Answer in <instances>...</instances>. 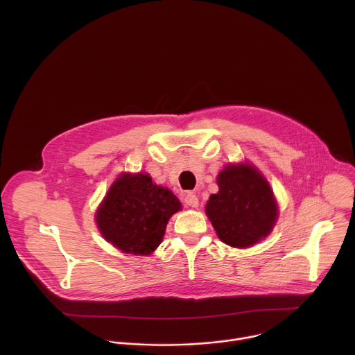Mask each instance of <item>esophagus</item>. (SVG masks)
Instances as JSON below:
<instances>
[{
  "mask_svg": "<svg viewBox=\"0 0 355 355\" xmlns=\"http://www.w3.org/2000/svg\"><path fill=\"white\" fill-rule=\"evenodd\" d=\"M185 204H187L188 207H191V208H198L199 199H198V196H196L195 192H188V193L185 195Z\"/></svg>",
  "mask_w": 355,
  "mask_h": 355,
  "instance_id": "obj_1",
  "label": "esophagus"
}]
</instances>
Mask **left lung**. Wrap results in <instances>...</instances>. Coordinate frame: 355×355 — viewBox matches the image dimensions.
Wrapping results in <instances>:
<instances>
[{
	"label": "left lung",
	"mask_w": 355,
	"mask_h": 355,
	"mask_svg": "<svg viewBox=\"0 0 355 355\" xmlns=\"http://www.w3.org/2000/svg\"><path fill=\"white\" fill-rule=\"evenodd\" d=\"M218 187L205 211L223 243L247 248L272 232L278 205L268 181L254 166L227 164L218 175Z\"/></svg>",
	"instance_id": "1"
}]
</instances>
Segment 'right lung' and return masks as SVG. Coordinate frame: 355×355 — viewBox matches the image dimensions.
<instances>
[{"instance_id": "obj_1", "label": "right lung", "mask_w": 355, "mask_h": 355, "mask_svg": "<svg viewBox=\"0 0 355 355\" xmlns=\"http://www.w3.org/2000/svg\"><path fill=\"white\" fill-rule=\"evenodd\" d=\"M181 209L178 198L144 173L121 174L95 214L103 237L122 252L148 256L162 243L168 219Z\"/></svg>"}]
</instances>
